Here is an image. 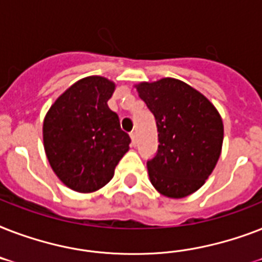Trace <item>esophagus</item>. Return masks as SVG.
Wrapping results in <instances>:
<instances>
[{
    "label": "esophagus",
    "mask_w": 262,
    "mask_h": 262,
    "mask_svg": "<svg viewBox=\"0 0 262 262\" xmlns=\"http://www.w3.org/2000/svg\"><path fill=\"white\" fill-rule=\"evenodd\" d=\"M130 139H132V145L136 147V144H137V133H136V132H132Z\"/></svg>",
    "instance_id": "34e87169"
}]
</instances>
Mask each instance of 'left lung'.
Here are the masks:
<instances>
[{"instance_id":"obj_1","label":"left lung","mask_w":262,"mask_h":262,"mask_svg":"<svg viewBox=\"0 0 262 262\" xmlns=\"http://www.w3.org/2000/svg\"><path fill=\"white\" fill-rule=\"evenodd\" d=\"M136 88L158 126V152L147 162L151 183L170 199L194 193L213 171L222 152L219 111L199 91L171 77Z\"/></svg>"}]
</instances>
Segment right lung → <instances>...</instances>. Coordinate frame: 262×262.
<instances>
[{
    "label": "right lung",
    "instance_id": "right-lung-1",
    "mask_svg": "<svg viewBox=\"0 0 262 262\" xmlns=\"http://www.w3.org/2000/svg\"><path fill=\"white\" fill-rule=\"evenodd\" d=\"M115 84L102 76L76 81L43 121V145L53 171L72 190L92 193L110 182L130 137L107 104Z\"/></svg>",
    "mask_w": 262,
    "mask_h": 262
}]
</instances>
